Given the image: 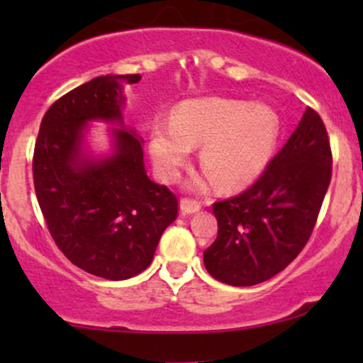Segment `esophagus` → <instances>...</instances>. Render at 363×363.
Returning <instances> with one entry per match:
<instances>
[{"mask_svg": "<svg viewBox=\"0 0 363 363\" xmlns=\"http://www.w3.org/2000/svg\"><path fill=\"white\" fill-rule=\"evenodd\" d=\"M201 208V203L196 201V199H189V198H182L181 199V213L182 215H193L196 211H199Z\"/></svg>", "mask_w": 363, "mask_h": 363, "instance_id": "obj_1", "label": "esophagus"}]
</instances>
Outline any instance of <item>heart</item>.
Wrapping results in <instances>:
<instances>
[{"label": "heart", "mask_w": 363, "mask_h": 363, "mask_svg": "<svg viewBox=\"0 0 363 363\" xmlns=\"http://www.w3.org/2000/svg\"><path fill=\"white\" fill-rule=\"evenodd\" d=\"M280 136V118L264 104L223 97L186 101L174 121L152 129L150 150L158 172L176 179L193 145H203L199 162L222 189L252 184L272 160ZM194 186H206L198 179Z\"/></svg>", "instance_id": "heart-1"}]
</instances>
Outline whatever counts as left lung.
Masks as SVG:
<instances>
[{"label":"left lung","mask_w":363,"mask_h":363,"mask_svg":"<svg viewBox=\"0 0 363 363\" xmlns=\"http://www.w3.org/2000/svg\"><path fill=\"white\" fill-rule=\"evenodd\" d=\"M331 172L326 126L307 107L259 179L213 203L218 235L203 254L208 273L227 285L251 286L285 269L314 230Z\"/></svg>","instance_id":"obj_1"}]
</instances>
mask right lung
Wrapping results in <instances>:
<instances>
[{
    "mask_svg": "<svg viewBox=\"0 0 363 363\" xmlns=\"http://www.w3.org/2000/svg\"><path fill=\"white\" fill-rule=\"evenodd\" d=\"M140 74H107L83 83L49 107L37 135L32 172L45 225L60 251L83 272L126 280L147 269L177 198L150 181L135 133L112 129L114 155L82 153L86 123H123V86Z\"/></svg>",
    "mask_w": 363,
    "mask_h": 363,
    "instance_id": "obj_1",
    "label": "right lung"
}]
</instances>
